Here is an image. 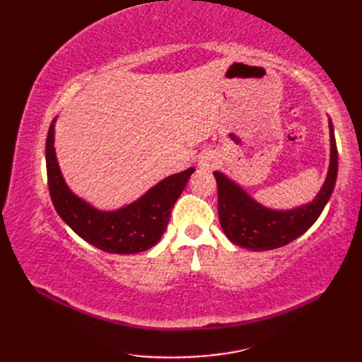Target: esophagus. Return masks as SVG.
<instances>
[{"mask_svg":"<svg viewBox=\"0 0 362 362\" xmlns=\"http://www.w3.org/2000/svg\"><path fill=\"white\" fill-rule=\"evenodd\" d=\"M199 166H201L202 169H211L214 166V158L210 156H204L201 158V161H199Z\"/></svg>","mask_w":362,"mask_h":362,"instance_id":"1","label":"esophagus"}]
</instances>
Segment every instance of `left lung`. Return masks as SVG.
Returning a JSON list of instances; mask_svg holds the SVG:
<instances>
[{"mask_svg":"<svg viewBox=\"0 0 362 362\" xmlns=\"http://www.w3.org/2000/svg\"><path fill=\"white\" fill-rule=\"evenodd\" d=\"M329 126V168L317 196L310 204L291 210H272L261 205L250 194L214 171L218 183V213L221 227L235 245L249 250H272L297 240L317 221L332 197L337 177V148L332 119Z\"/></svg>","mask_w":362,"mask_h":362,"instance_id":"1","label":"left lung"}]
</instances>
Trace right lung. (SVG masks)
Instances as JSON below:
<instances>
[{"label":"right lung","instance_id":"right-lung-1","mask_svg":"<svg viewBox=\"0 0 362 362\" xmlns=\"http://www.w3.org/2000/svg\"><path fill=\"white\" fill-rule=\"evenodd\" d=\"M54 124L56 119L46 138V174L51 201L59 216L82 240L104 252L130 255L153 247L163 236L173 206L194 168L166 177L135 202L118 210H98L68 188L54 149Z\"/></svg>","mask_w":362,"mask_h":362}]
</instances>
